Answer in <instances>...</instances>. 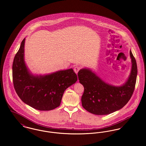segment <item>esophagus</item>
Masks as SVG:
<instances>
[{"label": "esophagus", "instance_id": "obj_1", "mask_svg": "<svg viewBox=\"0 0 146 146\" xmlns=\"http://www.w3.org/2000/svg\"><path fill=\"white\" fill-rule=\"evenodd\" d=\"M80 69H81V68H80V66H76L74 68V70L75 72V73L77 74L78 73V72L79 71V70H80Z\"/></svg>", "mask_w": 146, "mask_h": 146}]
</instances>
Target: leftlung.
Here are the masks:
<instances>
[{"label": "left lung", "mask_w": 146, "mask_h": 146, "mask_svg": "<svg viewBox=\"0 0 146 146\" xmlns=\"http://www.w3.org/2000/svg\"><path fill=\"white\" fill-rule=\"evenodd\" d=\"M132 66L130 74L121 86L108 84L90 69H82L78 72L79 82L84 87L81 97L82 107L95 115H107L120 110L130 100L135 90L137 75L135 58L130 51Z\"/></svg>", "instance_id": "obj_1"}]
</instances>
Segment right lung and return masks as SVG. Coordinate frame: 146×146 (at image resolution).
<instances>
[{"label": "right lung", "instance_id": "1", "mask_svg": "<svg viewBox=\"0 0 146 146\" xmlns=\"http://www.w3.org/2000/svg\"><path fill=\"white\" fill-rule=\"evenodd\" d=\"M25 38L16 54L13 64L14 88L25 103L39 110L58 107L64 92L77 80L72 69L60 70L44 75H35L27 68L24 59Z\"/></svg>", "mask_w": 146, "mask_h": 146}]
</instances>
